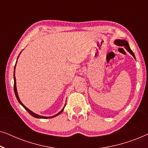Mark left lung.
Listing matches in <instances>:
<instances>
[{"instance_id":"left-lung-1","label":"left lung","mask_w":148,"mask_h":148,"mask_svg":"<svg viewBox=\"0 0 148 148\" xmlns=\"http://www.w3.org/2000/svg\"><path fill=\"white\" fill-rule=\"evenodd\" d=\"M114 44H116V46H124L125 49H126L127 51H128L129 53H130L131 55L133 56V58H135V60H136V58H135V54L133 53L132 50H131L130 47H129V43L127 41V40H120V39H116L114 40Z\"/></svg>"}]
</instances>
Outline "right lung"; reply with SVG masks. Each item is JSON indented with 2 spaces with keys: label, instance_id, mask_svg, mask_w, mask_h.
Instances as JSON below:
<instances>
[{
  "label": "right lung",
  "instance_id": "right-lung-1",
  "mask_svg": "<svg viewBox=\"0 0 148 148\" xmlns=\"http://www.w3.org/2000/svg\"><path fill=\"white\" fill-rule=\"evenodd\" d=\"M21 52H22V51H21ZM21 52H20V54L21 53ZM19 55L18 56L17 58H19ZM16 64H17V62H16V63H15V68H14V75H13V76H14V91H15V94L16 98H17V100H18V102H19V104H21V106H23V108H25V110H27V112H29V114L32 115V116L35 117V118H37V119H50V118H53V117H55V116H58V115H59V114H60V113H61V112H62V111H63V110H64V107H65V106H66V104H65V105H64V106L63 108H62V110L60 111V112H58L57 113V114H54V115H53V116H41V115H39V114H36V113H34V112H32V110H30L29 109H28V108H27V107H26L25 106H24L23 103H22V102H21V100H20V99H19V96H18V93H17V86H16V78H15V74Z\"/></svg>",
  "mask_w": 148,
  "mask_h": 148
}]
</instances>
